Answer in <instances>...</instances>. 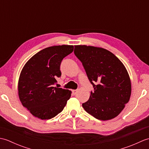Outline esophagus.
I'll return each instance as SVG.
<instances>
[{
  "label": "esophagus",
  "mask_w": 149,
  "mask_h": 149,
  "mask_svg": "<svg viewBox=\"0 0 149 149\" xmlns=\"http://www.w3.org/2000/svg\"><path fill=\"white\" fill-rule=\"evenodd\" d=\"M77 90H72V93H73V95H75L77 94Z\"/></svg>",
  "instance_id": "obj_1"
}]
</instances>
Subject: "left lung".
I'll list each match as a JSON object with an SVG mask.
<instances>
[{
    "instance_id": "1",
    "label": "left lung",
    "mask_w": 149,
    "mask_h": 149,
    "mask_svg": "<svg viewBox=\"0 0 149 149\" xmlns=\"http://www.w3.org/2000/svg\"><path fill=\"white\" fill-rule=\"evenodd\" d=\"M74 54L86 71L94 91L82 104L87 113L100 120L118 116L131 97V84L125 66L103 48L75 45Z\"/></svg>"
}]
</instances>
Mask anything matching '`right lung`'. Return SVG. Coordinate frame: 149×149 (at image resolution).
I'll return each mask as SVG.
<instances>
[{"mask_svg": "<svg viewBox=\"0 0 149 149\" xmlns=\"http://www.w3.org/2000/svg\"><path fill=\"white\" fill-rule=\"evenodd\" d=\"M74 50L73 45L44 49L34 55L22 70L18 80V96L24 107L42 120L61 113L71 97V91L54 87L60 77L63 59Z\"/></svg>", "mask_w": 149, "mask_h": 149, "instance_id": "right-lung-1", "label": "right lung"}]
</instances>
